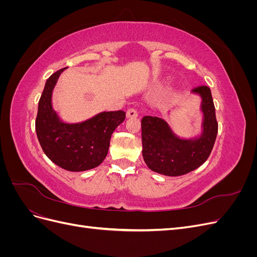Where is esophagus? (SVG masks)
I'll return each instance as SVG.
<instances>
[{"mask_svg": "<svg viewBox=\"0 0 257 257\" xmlns=\"http://www.w3.org/2000/svg\"><path fill=\"white\" fill-rule=\"evenodd\" d=\"M137 111L134 109V108H130V109H127L126 111V118H137Z\"/></svg>", "mask_w": 257, "mask_h": 257, "instance_id": "esophagus-1", "label": "esophagus"}]
</instances>
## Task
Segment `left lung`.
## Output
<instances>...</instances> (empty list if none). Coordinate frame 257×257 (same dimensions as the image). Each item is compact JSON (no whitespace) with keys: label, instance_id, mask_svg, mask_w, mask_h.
I'll return each mask as SVG.
<instances>
[{"label":"left lung","instance_id":"obj_1","mask_svg":"<svg viewBox=\"0 0 257 257\" xmlns=\"http://www.w3.org/2000/svg\"><path fill=\"white\" fill-rule=\"evenodd\" d=\"M192 93L201 98L203 122L199 136L180 138L165 120L151 115L142 119L143 157L147 166L155 173L170 177L185 175L203 165L212 151L217 122L211 91L201 85Z\"/></svg>","mask_w":257,"mask_h":257}]
</instances>
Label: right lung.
I'll return each mask as SVG.
<instances>
[{
  "instance_id": "right-lung-1",
  "label": "right lung",
  "mask_w": 257,
  "mask_h": 257,
  "mask_svg": "<svg viewBox=\"0 0 257 257\" xmlns=\"http://www.w3.org/2000/svg\"><path fill=\"white\" fill-rule=\"evenodd\" d=\"M65 68L46 81L38 102L35 130L44 153L54 164L68 172H84L105 160L111 135L125 119V112L103 111L78 123L62 121L52 107V92Z\"/></svg>"
}]
</instances>
